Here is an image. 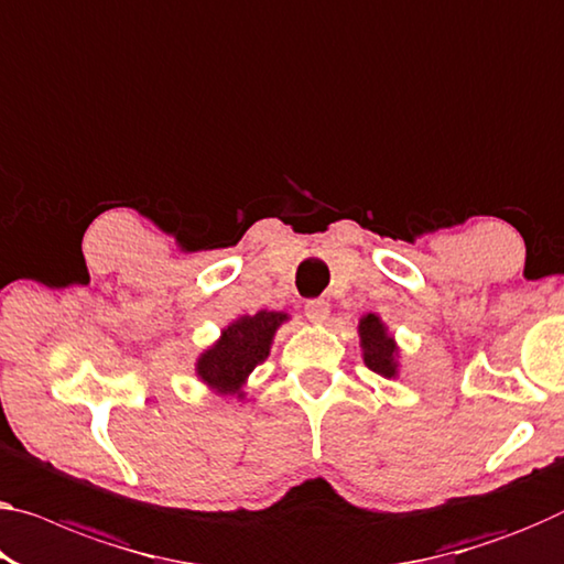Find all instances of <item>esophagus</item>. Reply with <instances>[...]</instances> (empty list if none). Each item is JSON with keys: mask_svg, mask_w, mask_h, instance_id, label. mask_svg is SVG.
<instances>
[{"mask_svg": "<svg viewBox=\"0 0 564 564\" xmlns=\"http://www.w3.org/2000/svg\"><path fill=\"white\" fill-rule=\"evenodd\" d=\"M327 315H330V305H327L325 300H307L305 302V317L310 319V323L323 325Z\"/></svg>", "mask_w": 564, "mask_h": 564, "instance_id": "obj_1", "label": "esophagus"}]
</instances>
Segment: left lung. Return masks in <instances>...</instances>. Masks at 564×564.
<instances>
[{"label": "left lung", "instance_id": "obj_1", "mask_svg": "<svg viewBox=\"0 0 564 564\" xmlns=\"http://www.w3.org/2000/svg\"><path fill=\"white\" fill-rule=\"evenodd\" d=\"M358 335L362 362H366L372 372H378L380 378H398V368L401 366H398L395 337L388 333V325L376 315V312H368V315L360 317Z\"/></svg>", "mask_w": 564, "mask_h": 564}]
</instances>
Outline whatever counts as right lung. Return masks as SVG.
<instances>
[{
  "label": "right lung",
  "instance_id": "add662e5",
  "mask_svg": "<svg viewBox=\"0 0 564 564\" xmlns=\"http://www.w3.org/2000/svg\"><path fill=\"white\" fill-rule=\"evenodd\" d=\"M290 319L288 312L259 310L224 327L219 340L196 358V378L219 395L245 398L247 378L270 358L274 333Z\"/></svg>",
  "mask_w": 564,
  "mask_h": 564
}]
</instances>
